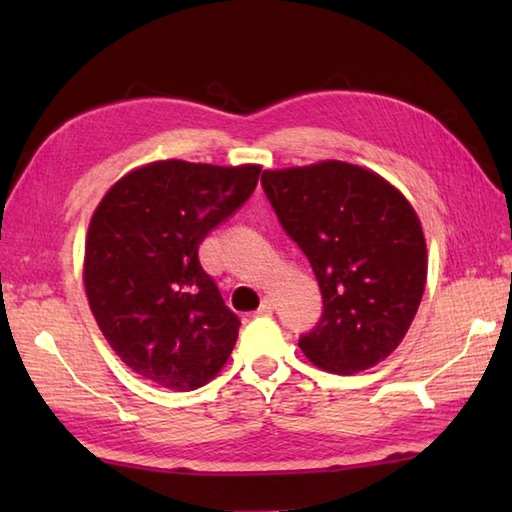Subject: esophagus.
<instances>
[{"label": "esophagus", "mask_w": 512, "mask_h": 512, "mask_svg": "<svg viewBox=\"0 0 512 512\" xmlns=\"http://www.w3.org/2000/svg\"><path fill=\"white\" fill-rule=\"evenodd\" d=\"M273 310H275L273 297H264V299H262V306L257 308V314H273Z\"/></svg>", "instance_id": "1"}]
</instances>
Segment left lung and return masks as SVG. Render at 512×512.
Masks as SVG:
<instances>
[{"label": "left lung", "instance_id": "left-lung-1", "mask_svg": "<svg viewBox=\"0 0 512 512\" xmlns=\"http://www.w3.org/2000/svg\"><path fill=\"white\" fill-rule=\"evenodd\" d=\"M262 184L323 295V317L301 336V352L345 376L385 361L427 284V242L411 202L376 171L343 160L266 169Z\"/></svg>", "mask_w": 512, "mask_h": 512}]
</instances>
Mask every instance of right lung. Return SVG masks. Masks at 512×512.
Instances as JSON below:
<instances>
[{
  "label": "right lung",
  "mask_w": 512,
  "mask_h": 512,
  "mask_svg": "<svg viewBox=\"0 0 512 512\" xmlns=\"http://www.w3.org/2000/svg\"><path fill=\"white\" fill-rule=\"evenodd\" d=\"M259 165L156 160L116 180L92 213L83 286L103 336L145 380L191 391L222 372L239 319L198 246L255 191Z\"/></svg>",
  "instance_id": "right-lung-1"
}]
</instances>
